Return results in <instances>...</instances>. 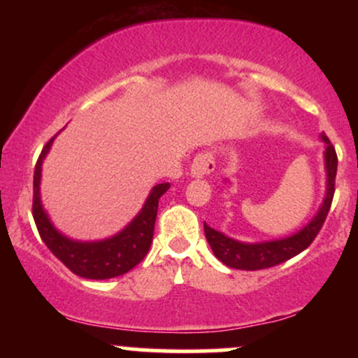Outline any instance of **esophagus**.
Here are the masks:
<instances>
[{
	"label": "esophagus",
	"instance_id": "obj_1",
	"mask_svg": "<svg viewBox=\"0 0 358 358\" xmlns=\"http://www.w3.org/2000/svg\"><path fill=\"white\" fill-rule=\"evenodd\" d=\"M215 171V156L210 151H203L193 158L190 173L192 176H207Z\"/></svg>",
	"mask_w": 358,
	"mask_h": 358
}]
</instances>
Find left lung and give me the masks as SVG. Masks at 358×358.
Instances as JSON below:
<instances>
[{"label": "left lung", "instance_id": "left-lung-1", "mask_svg": "<svg viewBox=\"0 0 358 358\" xmlns=\"http://www.w3.org/2000/svg\"><path fill=\"white\" fill-rule=\"evenodd\" d=\"M323 141L327 143L324 150V163H327V196H324L322 208L316 213V217L305 229H301L294 236L286 237V239L259 242V244H244V242L234 241L224 234L217 232L215 229L208 227L203 224L205 237L219 261L232 269H244V271H259L268 269L273 266L286 262L287 259L298 256L306 248H310L311 242L322 231L324 220H327L328 212H330L331 200L335 193V178H336V151L331 141L323 134Z\"/></svg>", "mask_w": 358, "mask_h": 358}]
</instances>
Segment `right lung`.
<instances>
[{
    "label": "right lung",
    "mask_w": 358,
    "mask_h": 358,
    "mask_svg": "<svg viewBox=\"0 0 358 358\" xmlns=\"http://www.w3.org/2000/svg\"><path fill=\"white\" fill-rule=\"evenodd\" d=\"M53 138L48 139L35 165L34 175V205L31 213L38 229L40 237L52 254L62 264L67 266L77 276L85 279H109L126 274L134 266L145 259L153 242L156 213L158 202L170 183H159L151 190L145 207L138 213L136 219L117 236L99 242H76L67 239L53 229L47 213L40 203V175H42V162L50 150Z\"/></svg>",
    "instance_id": "obj_1"
}]
</instances>
